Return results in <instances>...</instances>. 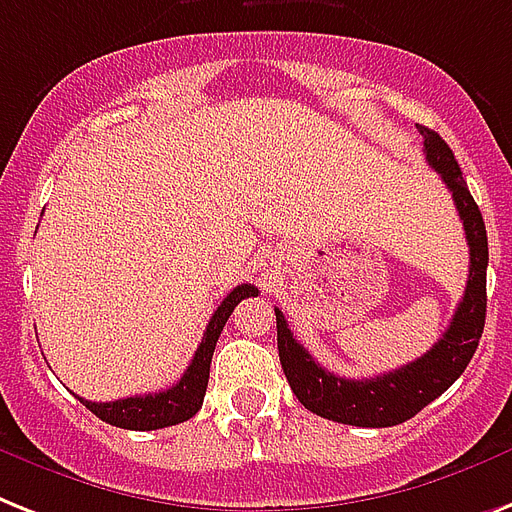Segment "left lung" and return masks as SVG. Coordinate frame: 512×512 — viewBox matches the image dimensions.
Instances as JSON below:
<instances>
[{
  "label": "left lung",
  "mask_w": 512,
  "mask_h": 512,
  "mask_svg": "<svg viewBox=\"0 0 512 512\" xmlns=\"http://www.w3.org/2000/svg\"><path fill=\"white\" fill-rule=\"evenodd\" d=\"M420 134H423L425 161L431 169L439 171L444 185L452 192L470 248L468 285L447 333L433 343V349L425 351L423 357L410 365L383 372L375 378L351 380L333 375L320 362H314L312 354L293 338L285 314L275 309L280 365L293 394L306 410L335 423L388 428V425H399L415 418L423 407L439 399L463 375L484 333L486 264H489L484 216L478 211L476 200L465 185L463 171L455 161V153L449 150L447 142L423 126H420Z\"/></svg>",
  "instance_id": "1"
}]
</instances>
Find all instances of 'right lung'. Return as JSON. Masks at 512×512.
I'll return each instance as SVG.
<instances>
[{"mask_svg":"<svg viewBox=\"0 0 512 512\" xmlns=\"http://www.w3.org/2000/svg\"><path fill=\"white\" fill-rule=\"evenodd\" d=\"M248 296H259V288H253L251 282H243L232 293H227L222 304L216 306L214 317L206 325L203 341H200L190 367L174 386L166 388V391H158V394L126 396V399H116V402H87V399L79 396L84 407L92 410L105 423L126 428V431H155V428H166V425L190 420L200 410L203 396H206L211 357H214L216 341L222 335L224 322L230 320L232 309Z\"/></svg>","mask_w":512,"mask_h":512,"instance_id":"1","label":"right lung"}]
</instances>
